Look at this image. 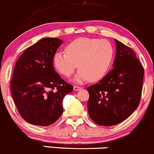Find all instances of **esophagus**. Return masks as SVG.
I'll use <instances>...</instances> for the list:
<instances>
[{
	"mask_svg": "<svg viewBox=\"0 0 154 154\" xmlns=\"http://www.w3.org/2000/svg\"><path fill=\"white\" fill-rule=\"evenodd\" d=\"M73 89L75 91H79V90H80L81 89H82V88H80V87H78V86H74Z\"/></svg>",
	"mask_w": 154,
	"mask_h": 154,
	"instance_id": "34e87169",
	"label": "esophagus"
}]
</instances>
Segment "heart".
<instances>
[{
  "label": "heart",
  "mask_w": 154,
  "mask_h": 154,
  "mask_svg": "<svg viewBox=\"0 0 154 154\" xmlns=\"http://www.w3.org/2000/svg\"><path fill=\"white\" fill-rule=\"evenodd\" d=\"M65 51L54 54V66L59 73L69 77L78 64L80 69L74 78L77 83L101 79L110 69L114 57L110 42L95 38H77L66 45Z\"/></svg>",
  "instance_id": "b5f03b06"
}]
</instances>
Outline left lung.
I'll return each instance as SVG.
<instances>
[{"mask_svg":"<svg viewBox=\"0 0 154 154\" xmlns=\"http://www.w3.org/2000/svg\"><path fill=\"white\" fill-rule=\"evenodd\" d=\"M112 67L96 85L88 87V113L95 123L111 126L120 123L136 110L143 88L144 70L133 50L115 39Z\"/></svg>","mask_w":154,"mask_h":154,"instance_id":"1","label":"left lung"}]
</instances>
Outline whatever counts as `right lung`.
I'll list each match as a JSON object with an SVG mask.
<instances>
[{"label": "right lung", "instance_id": "1", "mask_svg": "<svg viewBox=\"0 0 154 154\" xmlns=\"http://www.w3.org/2000/svg\"><path fill=\"white\" fill-rule=\"evenodd\" d=\"M63 43L47 37L26 49L15 65L11 91L19 114L28 123L47 126L63 112L64 96L72 92L53 66V57Z\"/></svg>", "mask_w": 154, "mask_h": 154}]
</instances>
